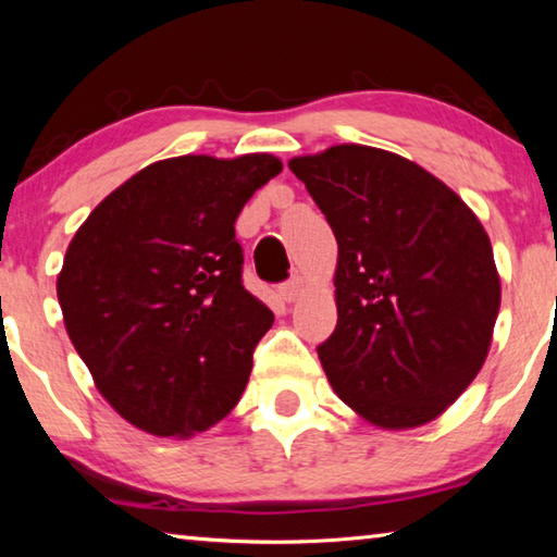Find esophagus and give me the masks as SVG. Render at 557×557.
<instances>
[{
  "mask_svg": "<svg viewBox=\"0 0 557 557\" xmlns=\"http://www.w3.org/2000/svg\"><path fill=\"white\" fill-rule=\"evenodd\" d=\"M301 287H305V282H301V277H289L287 282H282L280 285V297L285 301H295L299 297Z\"/></svg>",
  "mask_w": 557,
  "mask_h": 557,
  "instance_id": "esophagus-1",
  "label": "esophagus"
}]
</instances>
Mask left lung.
<instances>
[{
	"label": "left lung",
	"mask_w": 557,
	"mask_h": 557,
	"mask_svg": "<svg viewBox=\"0 0 557 557\" xmlns=\"http://www.w3.org/2000/svg\"><path fill=\"white\" fill-rule=\"evenodd\" d=\"M289 169L338 243V319L317 348L329 383L373 425H425L492 346L502 282L484 225L437 176L385 149L336 145Z\"/></svg>",
	"instance_id": "1"
}]
</instances>
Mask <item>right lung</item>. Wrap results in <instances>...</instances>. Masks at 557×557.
<instances>
[{
  "label": "right lung",
  "mask_w": 557,
  "mask_h": 557,
  "mask_svg": "<svg viewBox=\"0 0 557 557\" xmlns=\"http://www.w3.org/2000/svg\"><path fill=\"white\" fill-rule=\"evenodd\" d=\"M282 172L272 154L154 162L96 206L65 250V332L112 408L159 437L228 414L275 322L243 285L235 219Z\"/></svg>",
  "instance_id": "add662e5"
}]
</instances>
